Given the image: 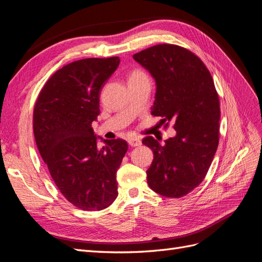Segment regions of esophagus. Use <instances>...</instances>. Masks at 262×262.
I'll use <instances>...</instances> for the list:
<instances>
[{
	"mask_svg": "<svg viewBox=\"0 0 262 262\" xmlns=\"http://www.w3.org/2000/svg\"><path fill=\"white\" fill-rule=\"evenodd\" d=\"M129 144H130L131 146H140V145L142 144V142H141V140H140L139 138L132 137V138L129 139Z\"/></svg>",
	"mask_w": 262,
	"mask_h": 262,
	"instance_id": "obj_1",
	"label": "esophagus"
}]
</instances>
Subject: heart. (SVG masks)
<instances>
[{
  "mask_svg": "<svg viewBox=\"0 0 262 262\" xmlns=\"http://www.w3.org/2000/svg\"><path fill=\"white\" fill-rule=\"evenodd\" d=\"M144 77H147V76H146V74L143 72V71L140 70V69H136V70H133L132 72L130 73L129 82L136 81V80H140V78H144Z\"/></svg>",
  "mask_w": 262,
  "mask_h": 262,
  "instance_id": "b5f03b06",
  "label": "heart"
}]
</instances>
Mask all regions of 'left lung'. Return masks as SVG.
<instances>
[{
  "instance_id": "1",
  "label": "left lung",
  "mask_w": 262,
  "mask_h": 262,
  "mask_svg": "<svg viewBox=\"0 0 262 262\" xmlns=\"http://www.w3.org/2000/svg\"><path fill=\"white\" fill-rule=\"evenodd\" d=\"M133 59L156 81L152 115L165 129L173 122L177 132L163 145L153 137L142 140L154 154L147 184L158 194L181 198L203 181L217 149L220 99L212 75L199 57L177 45H156Z\"/></svg>"
}]
</instances>
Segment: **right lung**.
I'll return each instance as SVG.
<instances>
[{
    "label": "right lung",
    "mask_w": 262,
    "mask_h": 262,
    "mask_svg": "<svg viewBox=\"0 0 262 262\" xmlns=\"http://www.w3.org/2000/svg\"><path fill=\"white\" fill-rule=\"evenodd\" d=\"M120 59H82L59 69L43 85L34 107L36 144L62 195L84 211L108 208L118 195L116 172L128 150L122 139L97 145L92 123L99 95Z\"/></svg>",
    "instance_id": "add662e5"
}]
</instances>
